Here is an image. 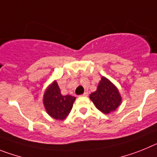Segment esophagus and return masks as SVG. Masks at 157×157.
<instances>
[{"mask_svg": "<svg viewBox=\"0 0 157 157\" xmlns=\"http://www.w3.org/2000/svg\"><path fill=\"white\" fill-rule=\"evenodd\" d=\"M82 95H84V96H88V92H84V93Z\"/></svg>", "mask_w": 157, "mask_h": 157, "instance_id": "34e87169", "label": "esophagus"}]
</instances>
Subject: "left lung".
Listing matches in <instances>:
<instances>
[{
	"label": "left lung",
	"instance_id": "8db88e82",
	"mask_svg": "<svg viewBox=\"0 0 157 157\" xmlns=\"http://www.w3.org/2000/svg\"><path fill=\"white\" fill-rule=\"evenodd\" d=\"M90 99L95 107L104 114L114 111L122 100L116 87L103 77L99 81L97 90L90 95Z\"/></svg>",
	"mask_w": 157,
	"mask_h": 157
}]
</instances>
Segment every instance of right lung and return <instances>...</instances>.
I'll use <instances>...</instances> for the list:
<instances>
[{"label":"right lung","mask_w":157,"mask_h":157,"mask_svg":"<svg viewBox=\"0 0 157 157\" xmlns=\"http://www.w3.org/2000/svg\"><path fill=\"white\" fill-rule=\"evenodd\" d=\"M75 99L72 95H62L58 84L54 81L45 92L43 103L49 115L62 120L69 114Z\"/></svg>","instance_id":"1"}]
</instances>
